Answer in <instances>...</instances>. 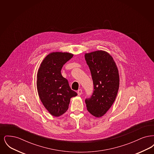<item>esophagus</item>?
Returning a JSON list of instances; mask_svg holds the SVG:
<instances>
[{"label": "esophagus", "mask_w": 154, "mask_h": 154, "mask_svg": "<svg viewBox=\"0 0 154 154\" xmlns=\"http://www.w3.org/2000/svg\"><path fill=\"white\" fill-rule=\"evenodd\" d=\"M82 91L81 89H80L77 91V94H78V95L80 96L82 94Z\"/></svg>", "instance_id": "34e87169"}]
</instances>
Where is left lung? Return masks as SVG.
Returning a JSON list of instances; mask_svg holds the SVG:
<instances>
[{"label":"left lung","instance_id":"8db88e82","mask_svg":"<svg viewBox=\"0 0 154 154\" xmlns=\"http://www.w3.org/2000/svg\"><path fill=\"white\" fill-rule=\"evenodd\" d=\"M94 84L91 96L85 99L88 111L96 117H100L114 102L119 85L117 67L112 57L104 51L85 54Z\"/></svg>","mask_w":154,"mask_h":154}]
</instances>
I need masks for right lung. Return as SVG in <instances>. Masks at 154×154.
Instances as JSON below:
<instances>
[{"mask_svg": "<svg viewBox=\"0 0 154 154\" xmlns=\"http://www.w3.org/2000/svg\"><path fill=\"white\" fill-rule=\"evenodd\" d=\"M67 52H52L43 60L37 73V88L40 99L52 116L59 117L69 108L70 99L77 95L61 74L64 64L73 57Z\"/></svg>", "mask_w": 154, "mask_h": 154, "instance_id": "right-lung-1", "label": "right lung"}]
</instances>
